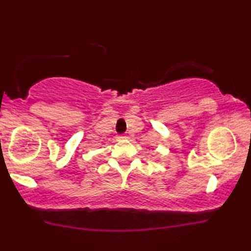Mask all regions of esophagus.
<instances>
[{
	"mask_svg": "<svg viewBox=\"0 0 251 251\" xmlns=\"http://www.w3.org/2000/svg\"><path fill=\"white\" fill-rule=\"evenodd\" d=\"M124 139H126L125 135H118V140H124Z\"/></svg>",
	"mask_w": 251,
	"mask_h": 251,
	"instance_id": "34e87169",
	"label": "esophagus"
}]
</instances>
